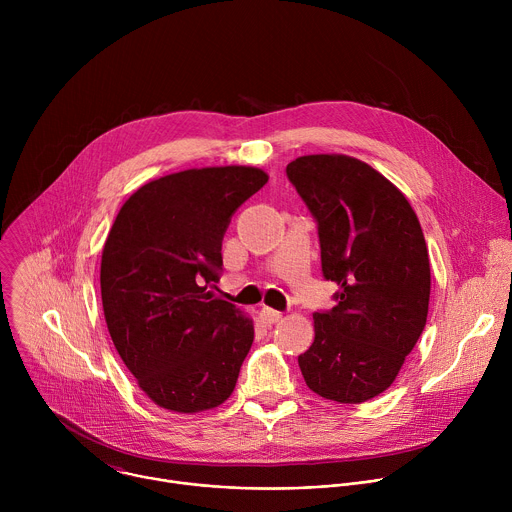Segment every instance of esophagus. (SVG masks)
<instances>
[{"label": "esophagus", "instance_id": "1", "mask_svg": "<svg viewBox=\"0 0 512 512\" xmlns=\"http://www.w3.org/2000/svg\"><path fill=\"white\" fill-rule=\"evenodd\" d=\"M259 318H261L265 324L271 326V324H277V322L283 318V314L277 312V310H273V308H261Z\"/></svg>", "mask_w": 512, "mask_h": 512}]
</instances>
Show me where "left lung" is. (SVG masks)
<instances>
[{"instance_id":"obj_1","label":"left lung","mask_w":512,"mask_h":512,"mask_svg":"<svg viewBox=\"0 0 512 512\" xmlns=\"http://www.w3.org/2000/svg\"><path fill=\"white\" fill-rule=\"evenodd\" d=\"M287 178L314 214L322 273L336 306L314 314L298 356L306 385L336 403L387 391L419 340L429 308V257L417 214L381 172L342 154L302 156Z\"/></svg>"}]
</instances>
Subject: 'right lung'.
Returning a JSON list of instances; mask_svg holds the SVG:
<instances>
[{
	"mask_svg": "<svg viewBox=\"0 0 512 512\" xmlns=\"http://www.w3.org/2000/svg\"><path fill=\"white\" fill-rule=\"evenodd\" d=\"M269 176L251 166L194 168L152 180L121 206L101 257L111 340L156 405L198 413L225 403L253 344V320L218 300L223 237Z\"/></svg>",
	"mask_w": 512,
	"mask_h": 512,
	"instance_id": "add662e5",
	"label": "right lung"
}]
</instances>
